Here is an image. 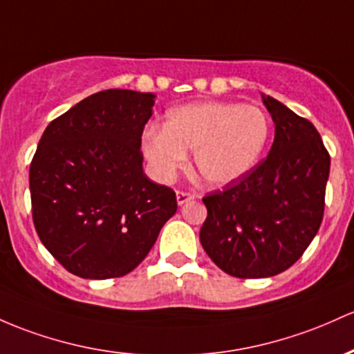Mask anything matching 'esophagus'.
<instances>
[{
	"label": "esophagus",
	"mask_w": 354,
	"mask_h": 354,
	"mask_svg": "<svg viewBox=\"0 0 354 354\" xmlns=\"http://www.w3.org/2000/svg\"><path fill=\"white\" fill-rule=\"evenodd\" d=\"M198 195L193 192H183V189H178L176 192V200H178V205H185L186 201L189 200H195Z\"/></svg>",
	"instance_id": "34e87169"
}]
</instances>
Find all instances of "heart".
<instances>
[{"label":"heart","mask_w":354,"mask_h":354,"mask_svg":"<svg viewBox=\"0 0 354 354\" xmlns=\"http://www.w3.org/2000/svg\"><path fill=\"white\" fill-rule=\"evenodd\" d=\"M269 120L255 107L235 102L192 104L168 114L165 129L146 131L142 147L161 178H171L193 153L196 176L225 186L250 173L269 141Z\"/></svg>","instance_id":"1"}]
</instances>
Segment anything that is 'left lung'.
<instances>
[{"label":"left lung","instance_id":"obj_1","mask_svg":"<svg viewBox=\"0 0 354 354\" xmlns=\"http://www.w3.org/2000/svg\"><path fill=\"white\" fill-rule=\"evenodd\" d=\"M275 122L267 158L234 183L203 196L200 242L208 257L239 279L272 277L297 262L324 215L328 149L313 122L263 97Z\"/></svg>","mask_w":354,"mask_h":354}]
</instances>
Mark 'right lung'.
Masks as SVG:
<instances>
[{"label":"right lung","instance_id":"right-lung-1","mask_svg":"<svg viewBox=\"0 0 354 354\" xmlns=\"http://www.w3.org/2000/svg\"><path fill=\"white\" fill-rule=\"evenodd\" d=\"M149 92L109 88L46 126L30 165L35 230L73 275L134 270L176 213V193L142 173Z\"/></svg>","mask_w":354,"mask_h":354}]
</instances>
